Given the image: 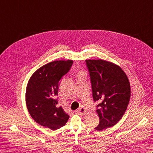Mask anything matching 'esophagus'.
<instances>
[{
	"label": "esophagus",
	"mask_w": 153,
	"mask_h": 153,
	"mask_svg": "<svg viewBox=\"0 0 153 153\" xmlns=\"http://www.w3.org/2000/svg\"><path fill=\"white\" fill-rule=\"evenodd\" d=\"M77 112H78L79 114H81V115H84V114H85V112L86 111H85V108H84V107H83V106H82L81 108H79L78 110H77Z\"/></svg>",
	"instance_id": "esophagus-1"
}]
</instances>
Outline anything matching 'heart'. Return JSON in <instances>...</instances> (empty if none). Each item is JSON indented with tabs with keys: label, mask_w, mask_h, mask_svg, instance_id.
I'll use <instances>...</instances> for the list:
<instances>
[{
	"label": "heart",
	"mask_w": 153,
	"mask_h": 153,
	"mask_svg": "<svg viewBox=\"0 0 153 153\" xmlns=\"http://www.w3.org/2000/svg\"><path fill=\"white\" fill-rule=\"evenodd\" d=\"M85 74V73H84L83 71H79V73H78V74Z\"/></svg>",
	"instance_id": "1"
}]
</instances>
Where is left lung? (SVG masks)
Listing matches in <instances>:
<instances>
[{
  "label": "left lung",
  "mask_w": 153,
  "mask_h": 153,
  "mask_svg": "<svg viewBox=\"0 0 153 153\" xmlns=\"http://www.w3.org/2000/svg\"><path fill=\"white\" fill-rule=\"evenodd\" d=\"M91 82L93 98L98 101L96 112L101 131L118 123L128 108L131 97L128 77L118 65L101 59L86 60Z\"/></svg>",
  "instance_id": "8db88e82"
}]
</instances>
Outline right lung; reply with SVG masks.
<instances>
[{"label":"right lung","mask_w":153,"mask_h":153,"mask_svg":"<svg viewBox=\"0 0 153 153\" xmlns=\"http://www.w3.org/2000/svg\"><path fill=\"white\" fill-rule=\"evenodd\" d=\"M72 64V60L51 62L35 71L28 81L25 92L27 108L31 118L41 126L56 130L69 119L55 97L58 82Z\"/></svg>","instance_id":"right-lung-1"}]
</instances>
